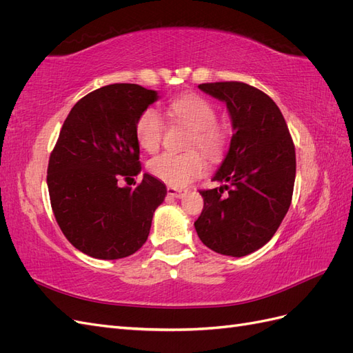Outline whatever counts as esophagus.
I'll use <instances>...</instances> for the list:
<instances>
[{
  "label": "esophagus",
  "instance_id": "34e87169",
  "mask_svg": "<svg viewBox=\"0 0 353 353\" xmlns=\"http://www.w3.org/2000/svg\"><path fill=\"white\" fill-rule=\"evenodd\" d=\"M168 196H169V197H174V199H181V197L185 196V190L168 187Z\"/></svg>",
  "mask_w": 353,
  "mask_h": 353
}]
</instances>
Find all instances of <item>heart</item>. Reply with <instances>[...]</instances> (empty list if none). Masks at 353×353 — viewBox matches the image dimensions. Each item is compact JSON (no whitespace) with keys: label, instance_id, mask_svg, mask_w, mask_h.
Here are the masks:
<instances>
[{"label":"heart","instance_id":"b5f03b06","mask_svg":"<svg viewBox=\"0 0 353 353\" xmlns=\"http://www.w3.org/2000/svg\"><path fill=\"white\" fill-rule=\"evenodd\" d=\"M168 113L191 130L188 148L197 147L208 156H216L222 148V134L218 130V114L213 105L197 95H183L168 105ZM163 134L162 117L156 109H145L135 123L137 143L144 152H156ZM153 176L174 188L187 187L206 170V160L197 152L184 154L162 153L148 162Z\"/></svg>","mask_w":353,"mask_h":353}]
</instances>
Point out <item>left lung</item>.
<instances>
[{
	"label": "left lung",
	"instance_id": "8db88e82",
	"mask_svg": "<svg viewBox=\"0 0 353 353\" xmlns=\"http://www.w3.org/2000/svg\"><path fill=\"white\" fill-rule=\"evenodd\" d=\"M199 88L227 104L234 134L212 178L221 187L200 191L205 206L194 227L210 250L241 258L272 239L290 208L294 144L279 105L261 90L243 82Z\"/></svg>",
	"mask_w": 353,
	"mask_h": 353
}]
</instances>
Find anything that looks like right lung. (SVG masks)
<instances>
[{
    "mask_svg": "<svg viewBox=\"0 0 353 353\" xmlns=\"http://www.w3.org/2000/svg\"><path fill=\"white\" fill-rule=\"evenodd\" d=\"M157 91L113 83L73 105L50 156L51 208L66 239L95 259L126 258L147 241L166 185L144 174L137 188L117 181L141 172L135 123Z\"/></svg>",
    "mask_w": 353,
    "mask_h": 353,
    "instance_id": "obj_1",
    "label": "right lung"
}]
</instances>
